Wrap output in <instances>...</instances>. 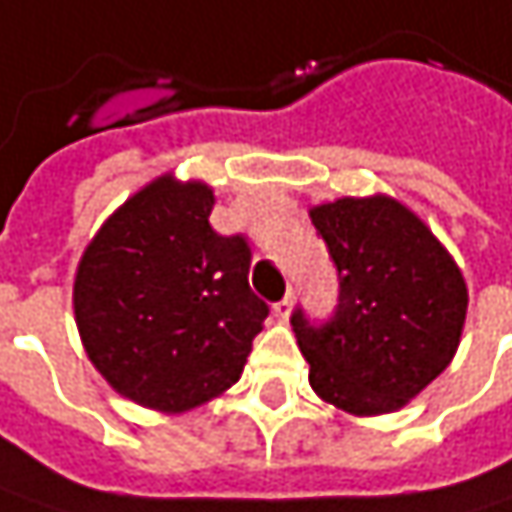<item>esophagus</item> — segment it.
<instances>
[{
    "label": "esophagus",
    "mask_w": 512,
    "mask_h": 512,
    "mask_svg": "<svg viewBox=\"0 0 512 512\" xmlns=\"http://www.w3.org/2000/svg\"><path fill=\"white\" fill-rule=\"evenodd\" d=\"M272 313H275L278 319H290V313H293V293H287L281 302L272 304Z\"/></svg>",
    "instance_id": "obj_1"
}]
</instances>
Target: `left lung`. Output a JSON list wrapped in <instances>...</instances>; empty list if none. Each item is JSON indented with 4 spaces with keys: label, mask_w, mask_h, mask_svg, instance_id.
Here are the masks:
<instances>
[{
    "label": "left lung",
    "mask_w": 512,
    "mask_h": 512,
    "mask_svg": "<svg viewBox=\"0 0 512 512\" xmlns=\"http://www.w3.org/2000/svg\"><path fill=\"white\" fill-rule=\"evenodd\" d=\"M337 269V307L290 322L310 363V387L334 407L372 416L398 410L451 363L466 284L428 225L387 196L337 199L310 210Z\"/></svg>",
    "instance_id": "left-lung-1"
}]
</instances>
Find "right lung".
Here are the masks:
<instances>
[{
	"label": "right lung",
	"instance_id": "add662e5",
	"mask_svg": "<svg viewBox=\"0 0 512 512\" xmlns=\"http://www.w3.org/2000/svg\"><path fill=\"white\" fill-rule=\"evenodd\" d=\"M210 210V187L158 178L102 225L75 275L87 357L117 393L163 413L240 381L269 316L249 287V240L216 234Z\"/></svg>",
	"mask_w": 512,
	"mask_h": 512
}]
</instances>
